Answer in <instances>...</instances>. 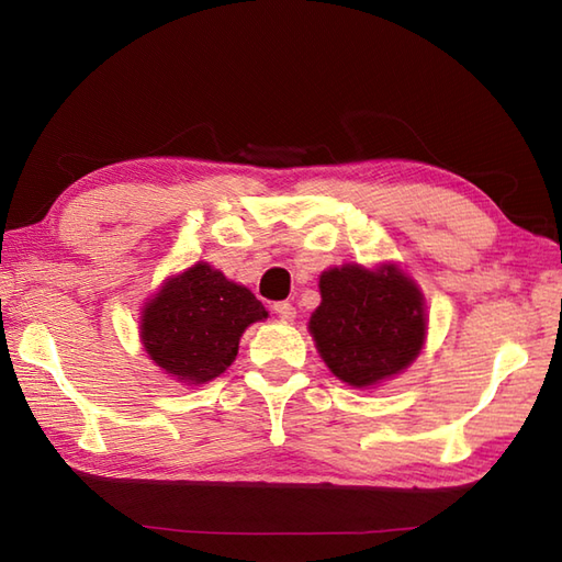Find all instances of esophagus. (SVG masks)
I'll use <instances>...</instances> for the list:
<instances>
[{
	"instance_id": "obj_1",
	"label": "esophagus",
	"mask_w": 562,
	"mask_h": 562,
	"mask_svg": "<svg viewBox=\"0 0 562 562\" xmlns=\"http://www.w3.org/2000/svg\"><path fill=\"white\" fill-rule=\"evenodd\" d=\"M272 314L282 321H294L296 308L290 302H278V304H272Z\"/></svg>"
}]
</instances>
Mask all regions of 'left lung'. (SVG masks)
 <instances>
[{
    "mask_svg": "<svg viewBox=\"0 0 562 562\" xmlns=\"http://www.w3.org/2000/svg\"><path fill=\"white\" fill-rule=\"evenodd\" d=\"M321 306L308 330L328 369L350 386L403 372L425 340L423 294L401 270L360 266L321 274Z\"/></svg>",
    "mask_w": 562,
    "mask_h": 562,
    "instance_id": "obj_1",
    "label": "left lung"
}]
</instances>
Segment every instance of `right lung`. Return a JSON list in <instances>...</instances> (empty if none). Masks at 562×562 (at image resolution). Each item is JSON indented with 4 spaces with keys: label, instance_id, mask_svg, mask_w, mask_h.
Returning a JSON list of instances; mask_svg holds the SVG:
<instances>
[{
    "label": "right lung",
    "instance_id": "obj_1",
    "mask_svg": "<svg viewBox=\"0 0 562 562\" xmlns=\"http://www.w3.org/2000/svg\"><path fill=\"white\" fill-rule=\"evenodd\" d=\"M266 316V306L244 284L198 262L147 304L142 342L166 374L183 384H205L236 360L241 333Z\"/></svg>",
    "mask_w": 562,
    "mask_h": 562
}]
</instances>
